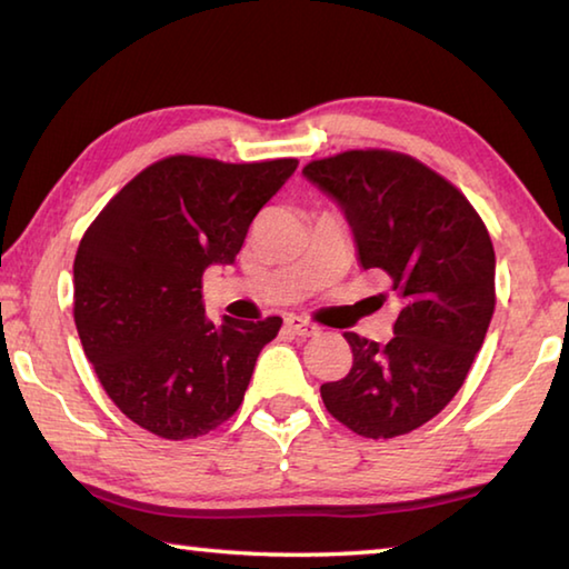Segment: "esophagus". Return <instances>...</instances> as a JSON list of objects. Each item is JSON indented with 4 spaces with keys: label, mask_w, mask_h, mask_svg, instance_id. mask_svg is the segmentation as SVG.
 <instances>
[{
    "label": "esophagus",
    "mask_w": 569,
    "mask_h": 569,
    "mask_svg": "<svg viewBox=\"0 0 569 569\" xmlns=\"http://www.w3.org/2000/svg\"><path fill=\"white\" fill-rule=\"evenodd\" d=\"M286 329L293 336H298V339H311V336H319V326L301 319V316H288Z\"/></svg>",
    "instance_id": "34e87169"
}]
</instances>
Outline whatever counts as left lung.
I'll use <instances>...</instances> for the list:
<instances>
[{"mask_svg":"<svg viewBox=\"0 0 569 569\" xmlns=\"http://www.w3.org/2000/svg\"><path fill=\"white\" fill-rule=\"evenodd\" d=\"M303 176L341 206L359 263L399 301L387 346L343 333L351 371L321 387L333 419L366 439L409 435L455 399L495 313V248L465 192L417 158L346 150Z\"/></svg>","mask_w":569,"mask_h":569,"instance_id":"left-lung-1","label":"left lung"}]
</instances>
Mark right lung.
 Listing matches in <instances>:
<instances>
[{
    "instance_id": "1",
    "label": "right lung",
    "mask_w": 569,
    "mask_h": 569,
    "mask_svg": "<svg viewBox=\"0 0 569 569\" xmlns=\"http://www.w3.org/2000/svg\"><path fill=\"white\" fill-rule=\"evenodd\" d=\"M296 158L170 156L138 172L74 256V326L124 417L162 439H196L238 411L278 316L206 319L203 271L233 263Z\"/></svg>"
}]
</instances>
